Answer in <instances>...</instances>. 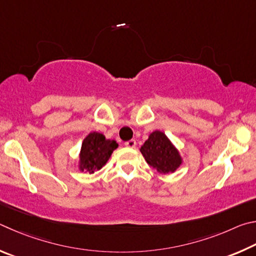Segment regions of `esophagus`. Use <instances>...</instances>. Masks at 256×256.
I'll list each match as a JSON object with an SVG mask.
<instances>
[{"instance_id": "1", "label": "esophagus", "mask_w": 256, "mask_h": 256, "mask_svg": "<svg viewBox=\"0 0 256 256\" xmlns=\"http://www.w3.org/2000/svg\"><path fill=\"white\" fill-rule=\"evenodd\" d=\"M124 145L127 146V147H130V148H134V147H136V140H130L126 142Z\"/></svg>"}]
</instances>
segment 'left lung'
I'll return each instance as SVG.
<instances>
[{
    "mask_svg": "<svg viewBox=\"0 0 256 256\" xmlns=\"http://www.w3.org/2000/svg\"><path fill=\"white\" fill-rule=\"evenodd\" d=\"M140 152L146 162L160 173L174 172L182 160L178 152L162 132H152L142 146Z\"/></svg>",
    "mask_w": 256,
    "mask_h": 256,
    "instance_id": "obj_1",
    "label": "left lung"
}]
</instances>
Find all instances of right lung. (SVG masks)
<instances>
[{
  "mask_svg": "<svg viewBox=\"0 0 256 256\" xmlns=\"http://www.w3.org/2000/svg\"><path fill=\"white\" fill-rule=\"evenodd\" d=\"M118 144L116 140H106L102 134L91 132L85 138L80 150V170L93 173L104 165Z\"/></svg>",
  "mask_w": 256,
  "mask_h": 256,
  "instance_id": "right-lung-1",
  "label": "right lung"
}]
</instances>
